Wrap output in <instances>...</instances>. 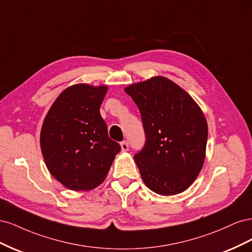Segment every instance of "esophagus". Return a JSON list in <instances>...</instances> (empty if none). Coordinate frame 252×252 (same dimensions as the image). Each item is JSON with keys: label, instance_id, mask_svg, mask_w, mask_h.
I'll list each match as a JSON object with an SVG mask.
<instances>
[{"label": "esophagus", "instance_id": "34e87169", "mask_svg": "<svg viewBox=\"0 0 252 252\" xmlns=\"http://www.w3.org/2000/svg\"><path fill=\"white\" fill-rule=\"evenodd\" d=\"M121 148H122V151H127L128 148H129V145H128V142L127 141H123L121 143Z\"/></svg>", "mask_w": 252, "mask_h": 252}]
</instances>
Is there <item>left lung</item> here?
Instances as JSON below:
<instances>
[{
	"mask_svg": "<svg viewBox=\"0 0 252 252\" xmlns=\"http://www.w3.org/2000/svg\"><path fill=\"white\" fill-rule=\"evenodd\" d=\"M138 106L146 142L134 161L152 191L173 195L186 190L200 173L208 127L205 116L184 89L164 77L125 88Z\"/></svg>",
	"mask_w": 252,
	"mask_h": 252,
	"instance_id": "left-lung-1",
	"label": "left lung"
}]
</instances>
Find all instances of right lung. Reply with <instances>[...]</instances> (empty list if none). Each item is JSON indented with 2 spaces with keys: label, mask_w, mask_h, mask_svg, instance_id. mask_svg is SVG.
<instances>
[{
  "label": "right lung",
  "mask_w": 252,
  "mask_h": 252,
  "mask_svg": "<svg viewBox=\"0 0 252 252\" xmlns=\"http://www.w3.org/2000/svg\"><path fill=\"white\" fill-rule=\"evenodd\" d=\"M107 86L65 89L43 122L40 143L49 172L71 190H90L107 175L120 144L108 136L100 107Z\"/></svg>",
  "instance_id": "obj_1"
}]
</instances>
